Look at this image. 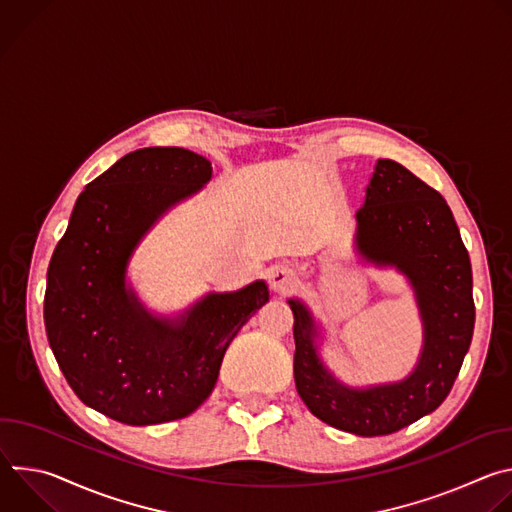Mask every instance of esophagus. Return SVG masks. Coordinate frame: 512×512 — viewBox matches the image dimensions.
Returning a JSON list of instances; mask_svg holds the SVG:
<instances>
[{"label": "esophagus", "mask_w": 512, "mask_h": 512, "mask_svg": "<svg viewBox=\"0 0 512 512\" xmlns=\"http://www.w3.org/2000/svg\"><path fill=\"white\" fill-rule=\"evenodd\" d=\"M296 283H298V273L287 265H275L269 273V285L273 291H279V294H285V291H289Z\"/></svg>", "instance_id": "1"}]
</instances>
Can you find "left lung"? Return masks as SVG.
<instances>
[{"label":"left lung","instance_id":"obj_1","mask_svg":"<svg viewBox=\"0 0 512 512\" xmlns=\"http://www.w3.org/2000/svg\"><path fill=\"white\" fill-rule=\"evenodd\" d=\"M356 251L401 271L423 322V348L409 377L354 389L318 356V328L300 300L294 312V377L308 409L324 423L373 437L399 431L435 411L450 395L474 332L472 267L454 214L442 194L393 160H379L356 210Z\"/></svg>","mask_w":512,"mask_h":512}]
</instances>
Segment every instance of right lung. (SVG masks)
Instances as JSON below:
<instances>
[{
    "mask_svg": "<svg viewBox=\"0 0 512 512\" xmlns=\"http://www.w3.org/2000/svg\"><path fill=\"white\" fill-rule=\"evenodd\" d=\"M210 176V162L184 148L123 156L81 192L50 259L44 324L54 358L77 397L115 421L154 425L196 411L237 332L269 302L265 281H253L162 318L125 283L141 237Z\"/></svg>",
    "mask_w": 512,
    "mask_h": 512,
    "instance_id": "right-lung-1",
    "label": "right lung"
}]
</instances>
